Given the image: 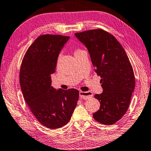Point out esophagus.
I'll list each match as a JSON object with an SVG mask.
<instances>
[{"instance_id":"34e87169","label":"esophagus","mask_w":151,"mask_h":151,"mask_svg":"<svg viewBox=\"0 0 151 151\" xmlns=\"http://www.w3.org/2000/svg\"><path fill=\"white\" fill-rule=\"evenodd\" d=\"M79 96H80V98L84 100H88L90 98L92 97V93L91 92H83V91H80L79 92Z\"/></svg>"}]
</instances>
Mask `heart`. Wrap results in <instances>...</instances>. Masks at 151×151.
Returning a JSON list of instances; mask_svg holds the SVG:
<instances>
[{"instance_id":"1","label":"heart","mask_w":151,"mask_h":151,"mask_svg":"<svg viewBox=\"0 0 151 151\" xmlns=\"http://www.w3.org/2000/svg\"><path fill=\"white\" fill-rule=\"evenodd\" d=\"M81 51H81V50H76V51H75V53H78V52H81Z\"/></svg>"}]
</instances>
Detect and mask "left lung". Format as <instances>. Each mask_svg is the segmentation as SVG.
I'll return each instance as SVG.
<instances>
[{
    "label": "left lung",
    "instance_id": "left-lung-1",
    "mask_svg": "<svg viewBox=\"0 0 151 151\" xmlns=\"http://www.w3.org/2000/svg\"><path fill=\"white\" fill-rule=\"evenodd\" d=\"M75 35L87 48L94 71L102 78L103 92L94 96L100 107L93 117L102 124L113 125L127 111L135 89V76L129 59L116 37L103 29Z\"/></svg>",
    "mask_w": 151,
    "mask_h": 151
}]
</instances>
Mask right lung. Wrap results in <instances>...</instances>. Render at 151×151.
<instances>
[{
  "label": "right lung",
  "mask_w": 151,
  "mask_h": 151,
  "mask_svg": "<svg viewBox=\"0 0 151 151\" xmlns=\"http://www.w3.org/2000/svg\"><path fill=\"white\" fill-rule=\"evenodd\" d=\"M61 35H42L27 50L22 62L20 84L24 100L38 122L55 129L67 124L77 104L79 92L51 86L60 51L69 39Z\"/></svg>",
  "instance_id": "obj_1"
}]
</instances>
